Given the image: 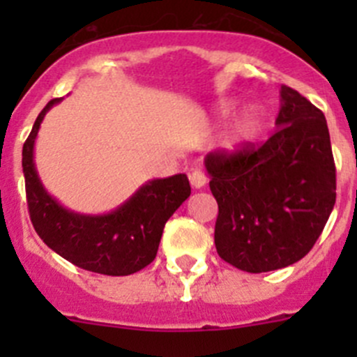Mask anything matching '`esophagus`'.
Segmentation results:
<instances>
[{
    "label": "esophagus",
    "instance_id": "34e87169",
    "mask_svg": "<svg viewBox=\"0 0 357 357\" xmlns=\"http://www.w3.org/2000/svg\"><path fill=\"white\" fill-rule=\"evenodd\" d=\"M190 183H192L193 188L200 190L204 188L205 183H207V178H205V174L200 169H192V171H190Z\"/></svg>",
    "mask_w": 357,
    "mask_h": 357
}]
</instances>
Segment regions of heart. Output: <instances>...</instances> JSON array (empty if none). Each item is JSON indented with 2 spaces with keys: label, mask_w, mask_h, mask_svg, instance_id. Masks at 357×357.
<instances>
[{
  "label": "heart",
  "mask_w": 357,
  "mask_h": 357,
  "mask_svg": "<svg viewBox=\"0 0 357 357\" xmlns=\"http://www.w3.org/2000/svg\"><path fill=\"white\" fill-rule=\"evenodd\" d=\"M233 107H235L233 103H225V105L221 107V114H228ZM259 129H261V115H259V112L255 109H247L235 122H233L228 135L225 136L222 145L228 150L242 149L243 145L250 143L252 139L257 136Z\"/></svg>",
  "instance_id": "obj_1"
}]
</instances>
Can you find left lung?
I'll list each match as a JSON object with an SVG mask.
<instances>
[{"label": "left lung", "instance_id": "left-lung-1", "mask_svg": "<svg viewBox=\"0 0 357 357\" xmlns=\"http://www.w3.org/2000/svg\"><path fill=\"white\" fill-rule=\"evenodd\" d=\"M276 132L261 146L215 152L204 164L218 200L219 257L247 273L301 261L335 205V162L323 112L289 86L280 89Z\"/></svg>", "mask_w": 357, "mask_h": 357}]
</instances>
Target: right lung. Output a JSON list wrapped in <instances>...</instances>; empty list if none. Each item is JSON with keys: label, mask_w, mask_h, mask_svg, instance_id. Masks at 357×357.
<instances>
[{"label": "right lung", "mask_w": 357, "mask_h": 357, "mask_svg": "<svg viewBox=\"0 0 357 357\" xmlns=\"http://www.w3.org/2000/svg\"><path fill=\"white\" fill-rule=\"evenodd\" d=\"M62 100L48 102L24 143L22 169L32 226L46 245L77 268L109 276L132 275L155 259L165 222L192 193L188 178L174 174L150 179L105 214L67 208L45 188L34 162L43 119Z\"/></svg>", "instance_id": "right-lung-1"}]
</instances>
